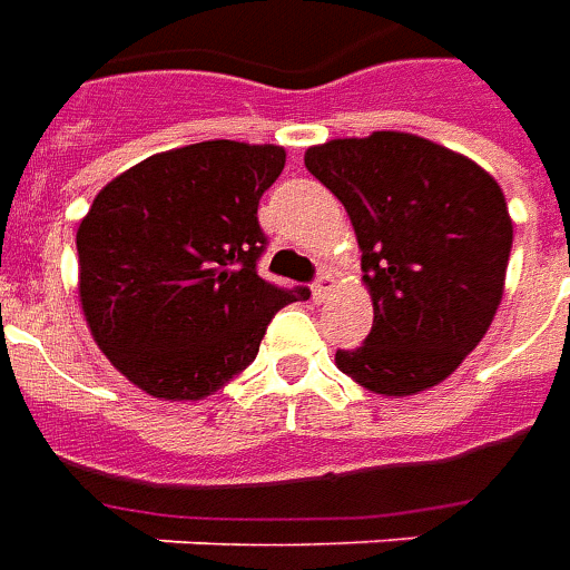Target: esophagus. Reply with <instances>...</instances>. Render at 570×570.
Instances as JSON below:
<instances>
[{
    "label": "esophagus",
    "instance_id": "34e87169",
    "mask_svg": "<svg viewBox=\"0 0 570 570\" xmlns=\"http://www.w3.org/2000/svg\"><path fill=\"white\" fill-rule=\"evenodd\" d=\"M335 289V277L330 272H323L314 284H311V296H314V302H323V298L333 296Z\"/></svg>",
    "mask_w": 570,
    "mask_h": 570
}]
</instances>
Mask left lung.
I'll return each mask as SVG.
<instances>
[{"label": "left lung", "instance_id": "left-lung-1", "mask_svg": "<svg viewBox=\"0 0 570 570\" xmlns=\"http://www.w3.org/2000/svg\"><path fill=\"white\" fill-rule=\"evenodd\" d=\"M305 167L345 204L372 296V333L335 366L382 396L445 382L501 305L513 219L501 186L466 155L375 130L311 146Z\"/></svg>", "mask_w": 570, "mask_h": 570}]
</instances>
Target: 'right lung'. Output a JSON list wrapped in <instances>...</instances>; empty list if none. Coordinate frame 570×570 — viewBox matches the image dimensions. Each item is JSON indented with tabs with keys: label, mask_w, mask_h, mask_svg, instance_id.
Listing matches in <instances>:
<instances>
[{
	"label": "right lung",
	"mask_w": 570,
	"mask_h": 570,
	"mask_svg": "<svg viewBox=\"0 0 570 570\" xmlns=\"http://www.w3.org/2000/svg\"><path fill=\"white\" fill-rule=\"evenodd\" d=\"M284 146L191 142L134 164L79 223V298L94 342L158 400H204L244 372L277 311L308 289L256 272L259 198Z\"/></svg>",
	"instance_id": "right-lung-1"
}]
</instances>
